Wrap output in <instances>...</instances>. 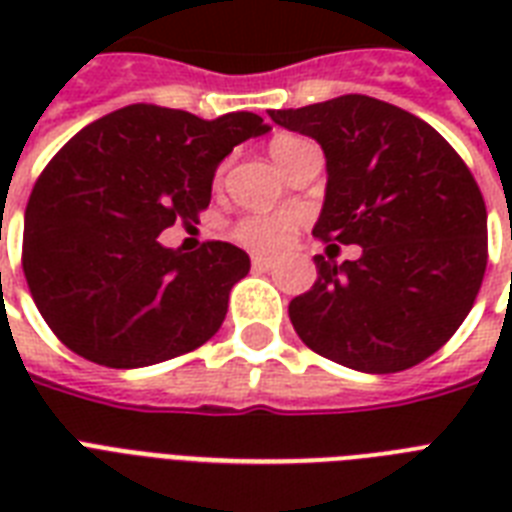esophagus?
I'll return each instance as SVG.
<instances>
[{
    "label": "esophagus",
    "instance_id": "1",
    "mask_svg": "<svg viewBox=\"0 0 512 512\" xmlns=\"http://www.w3.org/2000/svg\"><path fill=\"white\" fill-rule=\"evenodd\" d=\"M273 265H276V260H273V257H265V255L252 257V268H255V271H271Z\"/></svg>",
    "mask_w": 512,
    "mask_h": 512
}]
</instances>
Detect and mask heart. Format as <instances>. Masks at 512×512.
I'll return each mask as SVG.
<instances>
[{
    "instance_id": "b5f03b06",
    "label": "heart",
    "mask_w": 512,
    "mask_h": 512,
    "mask_svg": "<svg viewBox=\"0 0 512 512\" xmlns=\"http://www.w3.org/2000/svg\"><path fill=\"white\" fill-rule=\"evenodd\" d=\"M297 143L303 140L297 138H276L271 143V156L276 164L287 159V154ZM300 217L295 212H268V215H247L236 220L231 228V239L241 247L252 249V252H279L281 247H287V241L292 239Z\"/></svg>"
}]
</instances>
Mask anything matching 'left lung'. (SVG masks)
<instances>
[{
	"label": "left lung",
	"mask_w": 512,
	"mask_h": 512,
	"mask_svg": "<svg viewBox=\"0 0 512 512\" xmlns=\"http://www.w3.org/2000/svg\"><path fill=\"white\" fill-rule=\"evenodd\" d=\"M268 114L327 156L313 236L361 247L340 265L313 257L319 279L289 303L300 340L372 374L433 356L476 303L489 257L486 204L468 164L428 122L366 95Z\"/></svg>",
	"instance_id": "8db88e82"
}]
</instances>
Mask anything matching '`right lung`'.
I'll return each instance as SVG.
<instances>
[{
    "label": "right lung",
    "mask_w": 512,
    "mask_h": 512,
    "mask_svg": "<svg viewBox=\"0 0 512 512\" xmlns=\"http://www.w3.org/2000/svg\"><path fill=\"white\" fill-rule=\"evenodd\" d=\"M268 130L249 111L207 122L135 103L87 124L52 156L26 207L23 273L66 348L138 369L215 335L249 255L228 241L183 255L156 236L199 223L217 164Z\"/></svg>",
    "instance_id": "1"
}]
</instances>
